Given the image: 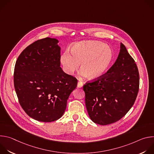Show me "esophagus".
<instances>
[{
	"label": "esophagus",
	"mask_w": 154,
	"mask_h": 154,
	"mask_svg": "<svg viewBox=\"0 0 154 154\" xmlns=\"http://www.w3.org/2000/svg\"><path fill=\"white\" fill-rule=\"evenodd\" d=\"M83 86V84L82 82H78V83H77V87L78 88H82Z\"/></svg>",
	"instance_id": "esophagus-1"
}]
</instances>
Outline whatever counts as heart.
<instances>
[{
	"label": "heart",
	"mask_w": 154,
	"mask_h": 154,
	"mask_svg": "<svg viewBox=\"0 0 154 154\" xmlns=\"http://www.w3.org/2000/svg\"><path fill=\"white\" fill-rule=\"evenodd\" d=\"M71 53L72 55L66 51L61 56V63L65 72L72 75L79 69L80 64V74L91 80L103 77L114 59L112 49L96 41L75 43L71 48Z\"/></svg>",
	"instance_id": "heart-1"
}]
</instances>
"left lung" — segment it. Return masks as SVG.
I'll use <instances>...</instances> for the list:
<instances>
[{
  "label": "left lung",
  "mask_w": 154,
  "mask_h": 154,
  "mask_svg": "<svg viewBox=\"0 0 154 154\" xmlns=\"http://www.w3.org/2000/svg\"><path fill=\"white\" fill-rule=\"evenodd\" d=\"M139 83L137 64L121 43L118 57L106 74L83 86L86 107L90 119L102 125L121 119L134 104Z\"/></svg>",
  "instance_id": "left-lung-1"
}]
</instances>
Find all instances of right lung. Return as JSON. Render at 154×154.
<instances>
[{"mask_svg": "<svg viewBox=\"0 0 154 154\" xmlns=\"http://www.w3.org/2000/svg\"><path fill=\"white\" fill-rule=\"evenodd\" d=\"M59 41L46 38L27 47L15 64L14 85L19 103L32 118L49 122L60 119L77 80L60 67Z\"/></svg>", "mask_w": 154, "mask_h": 154, "instance_id": "add662e5", "label": "right lung"}]
</instances>
